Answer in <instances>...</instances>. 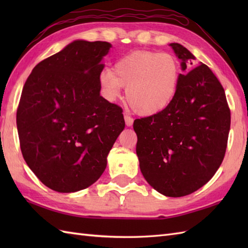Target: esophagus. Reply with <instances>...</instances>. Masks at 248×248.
<instances>
[{"label":"esophagus","instance_id":"1","mask_svg":"<svg viewBox=\"0 0 248 248\" xmlns=\"http://www.w3.org/2000/svg\"><path fill=\"white\" fill-rule=\"evenodd\" d=\"M124 121H125V125H127V127H131V125L133 124L134 119L131 117L130 114L124 113Z\"/></svg>","mask_w":248,"mask_h":248}]
</instances>
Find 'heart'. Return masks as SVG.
<instances>
[{
    "label": "heart",
    "instance_id": "heart-1",
    "mask_svg": "<svg viewBox=\"0 0 248 248\" xmlns=\"http://www.w3.org/2000/svg\"><path fill=\"white\" fill-rule=\"evenodd\" d=\"M100 92L115 101L125 88V99L135 112L154 115L164 110L175 99L180 82V65L173 55L155 51H135L115 62L113 71L99 73Z\"/></svg>",
    "mask_w": 248,
    "mask_h": 248
}]
</instances>
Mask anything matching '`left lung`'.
<instances>
[{
  "instance_id": "1",
  "label": "left lung",
  "mask_w": 248,
  "mask_h": 248,
  "mask_svg": "<svg viewBox=\"0 0 248 248\" xmlns=\"http://www.w3.org/2000/svg\"><path fill=\"white\" fill-rule=\"evenodd\" d=\"M170 46L184 71L176 97L162 112L135 119L133 129L146 181L165 196L181 197L203 186L222 164L230 109L211 69L200 64L188 73L195 56L180 44Z\"/></svg>"
}]
</instances>
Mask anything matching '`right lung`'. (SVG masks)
Instances as JSON below:
<instances>
[{"instance_id": "1", "label": "right lung", "mask_w": 248, "mask_h": 248, "mask_svg": "<svg viewBox=\"0 0 248 248\" xmlns=\"http://www.w3.org/2000/svg\"><path fill=\"white\" fill-rule=\"evenodd\" d=\"M110 46L75 40L37 64L23 86L17 109L21 152L53 191L78 192L96 182L124 129L123 108L100 96L101 61Z\"/></svg>"}]
</instances>
